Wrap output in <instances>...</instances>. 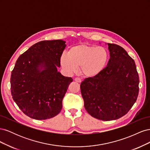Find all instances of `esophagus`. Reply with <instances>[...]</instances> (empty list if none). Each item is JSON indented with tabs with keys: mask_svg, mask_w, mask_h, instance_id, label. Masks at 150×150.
I'll use <instances>...</instances> for the list:
<instances>
[{
	"mask_svg": "<svg viewBox=\"0 0 150 150\" xmlns=\"http://www.w3.org/2000/svg\"><path fill=\"white\" fill-rule=\"evenodd\" d=\"M74 81H76V82H77V83H81V79L80 78H74Z\"/></svg>",
	"mask_w": 150,
	"mask_h": 150,
	"instance_id": "esophagus-1",
	"label": "esophagus"
}]
</instances>
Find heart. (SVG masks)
I'll return each mask as SVG.
<instances>
[{"label":"heart","mask_w":150,"mask_h":150,"mask_svg":"<svg viewBox=\"0 0 150 150\" xmlns=\"http://www.w3.org/2000/svg\"><path fill=\"white\" fill-rule=\"evenodd\" d=\"M108 56L105 47L81 44L71 47L68 53L62 54L61 64L68 72H74L80 67L81 73L83 76L94 77L105 67Z\"/></svg>","instance_id":"heart-1"}]
</instances>
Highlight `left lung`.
I'll return each mask as SVG.
<instances>
[{
    "label": "left lung",
    "instance_id": "1",
    "mask_svg": "<svg viewBox=\"0 0 150 150\" xmlns=\"http://www.w3.org/2000/svg\"><path fill=\"white\" fill-rule=\"evenodd\" d=\"M108 46L110 58L107 66L80 85L86 110L103 121L119 119L129 111L137 99L139 83L133 59L118 45Z\"/></svg>",
    "mask_w": 150,
    "mask_h": 150
}]
</instances>
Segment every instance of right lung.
I'll return each mask as SVG.
<instances>
[{"mask_svg":"<svg viewBox=\"0 0 150 150\" xmlns=\"http://www.w3.org/2000/svg\"><path fill=\"white\" fill-rule=\"evenodd\" d=\"M64 40H42L19 57L12 71L13 101L28 116L38 120L60 112L62 99L72 81L57 71L66 45Z\"/></svg>","mask_w":150,"mask_h":150,"instance_id":"1","label":"right lung"}]
</instances>
